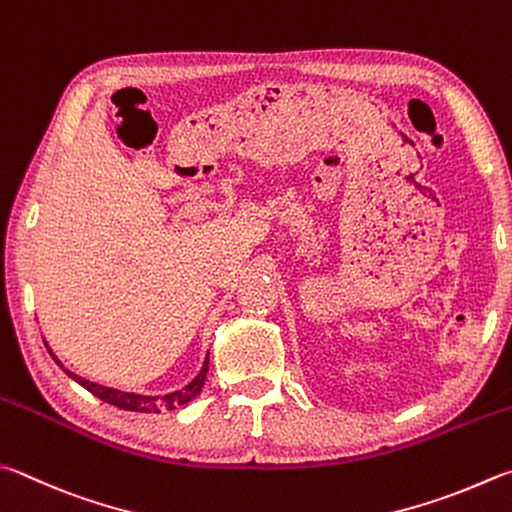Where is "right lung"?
Segmentation results:
<instances>
[{
    "label": "right lung",
    "mask_w": 512,
    "mask_h": 512,
    "mask_svg": "<svg viewBox=\"0 0 512 512\" xmlns=\"http://www.w3.org/2000/svg\"><path fill=\"white\" fill-rule=\"evenodd\" d=\"M51 356H53V353H51ZM53 360L60 365L58 358L53 356ZM64 371H67V374L73 380H76V383H80L82 387L89 389L91 394L98 396L100 401H105L109 405H116V407H120V410H129V412H145V414H152L154 412V414H159L161 410H174V407L185 405V403L192 401V398L201 392L203 383H206V374H208V358H206V362H203L201 371L197 374V378L192 380V383H188V385L181 387V389H176V392H172V394H165V396H141V394L118 392V389H114V387L89 383V380L80 378L76 374H71L69 369H64Z\"/></svg>",
    "instance_id": "obj_1"
}]
</instances>
